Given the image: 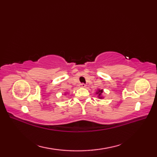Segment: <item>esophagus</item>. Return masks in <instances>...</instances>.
<instances>
[{"instance_id":"1","label":"esophagus","mask_w":157,"mask_h":157,"mask_svg":"<svg viewBox=\"0 0 157 157\" xmlns=\"http://www.w3.org/2000/svg\"><path fill=\"white\" fill-rule=\"evenodd\" d=\"M79 86H80L81 88H85L86 85L85 84H79Z\"/></svg>"}]
</instances>
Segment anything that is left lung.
Instances as JSON below:
<instances>
[{"instance_id":"left-lung-1","label":"left lung","mask_w":157,"mask_h":157,"mask_svg":"<svg viewBox=\"0 0 157 157\" xmlns=\"http://www.w3.org/2000/svg\"><path fill=\"white\" fill-rule=\"evenodd\" d=\"M102 93H103V90H102V89H101V90L98 89V90H97V92H96V94L98 95V97L100 99H102V98H103V96H102Z\"/></svg>"}]
</instances>
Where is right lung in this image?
<instances>
[{"label":"right lung","instance_id":"1","mask_svg":"<svg viewBox=\"0 0 157 157\" xmlns=\"http://www.w3.org/2000/svg\"><path fill=\"white\" fill-rule=\"evenodd\" d=\"M65 93H66V92H65Z\"/></svg>","mask_w":157,"mask_h":157}]
</instances>
